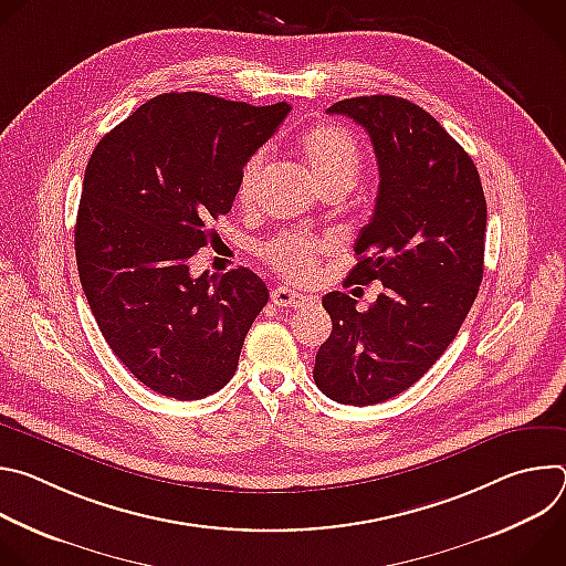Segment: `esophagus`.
<instances>
[{
  "mask_svg": "<svg viewBox=\"0 0 566 566\" xmlns=\"http://www.w3.org/2000/svg\"><path fill=\"white\" fill-rule=\"evenodd\" d=\"M271 302L275 306H282V308H302V306H306L311 302V297L302 295L297 291H291L289 286H277L271 293Z\"/></svg>",
  "mask_w": 566,
  "mask_h": 566,
  "instance_id": "34e87169",
  "label": "esophagus"
}]
</instances>
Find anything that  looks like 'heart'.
I'll use <instances>...</instances> for the list:
<instances>
[{
  "mask_svg": "<svg viewBox=\"0 0 566 566\" xmlns=\"http://www.w3.org/2000/svg\"><path fill=\"white\" fill-rule=\"evenodd\" d=\"M297 149L304 158L306 168L311 170L313 179L322 186L329 188L334 184H354L360 170V149L352 134L334 125H313L302 132L297 140ZM266 172V151H255L249 156L239 172L237 181V201L241 206H251L260 192L262 179ZM319 241L297 234L284 232L275 239L266 241L262 247V258L284 277L293 282H306L315 273L317 255L322 253Z\"/></svg>",
  "mask_w": 566,
  "mask_h": 566,
  "instance_id": "heart-1",
  "label": "heart"
}]
</instances>
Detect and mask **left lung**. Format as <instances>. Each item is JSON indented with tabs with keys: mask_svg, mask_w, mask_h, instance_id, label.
Listing matches in <instances>:
<instances>
[{
	"mask_svg": "<svg viewBox=\"0 0 566 566\" xmlns=\"http://www.w3.org/2000/svg\"><path fill=\"white\" fill-rule=\"evenodd\" d=\"M367 129L378 197L356 239L345 286L382 282L367 311L332 291L334 329L313 378L343 406H374L412 387L454 340L483 277L486 199L468 151L419 105L396 96L347 98L327 109Z\"/></svg>",
	"mask_w": 566,
	"mask_h": 566,
	"instance_id": "obj_1",
	"label": "left lung"
}]
</instances>
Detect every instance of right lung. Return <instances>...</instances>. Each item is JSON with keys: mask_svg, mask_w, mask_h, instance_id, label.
Wrapping results in <instances>:
<instances>
[{"mask_svg": "<svg viewBox=\"0 0 566 566\" xmlns=\"http://www.w3.org/2000/svg\"><path fill=\"white\" fill-rule=\"evenodd\" d=\"M291 112L201 92L140 105L96 145L75 219V262L98 327L151 391L199 400L237 369L269 302L249 269L190 275L239 172Z\"/></svg>", "mask_w": 566, "mask_h": 566, "instance_id": "add662e5", "label": "right lung"}]
</instances>
